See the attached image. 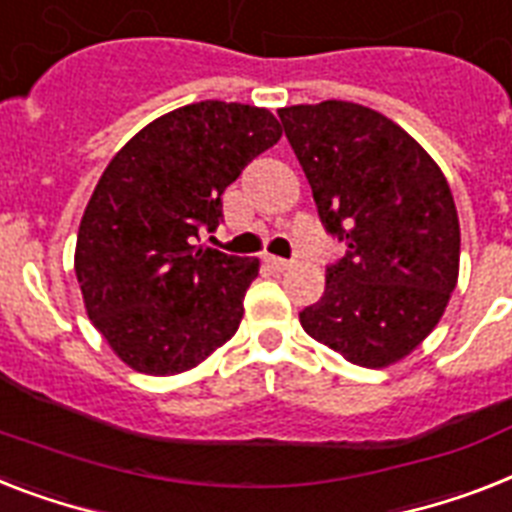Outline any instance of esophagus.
Masks as SVG:
<instances>
[{"label":"esophagus","mask_w":512,"mask_h":512,"mask_svg":"<svg viewBox=\"0 0 512 512\" xmlns=\"http://www.w3.org/2000/svg\"><path fill=\"white\" fill-rule=\"evenodd\" d=\"M263 260H265V265H268L270 270H278V273L292 265V263H289V260H284V257H273V255H265Z\"/></svg>","instance_id":"esophagus-1"}]
</instances>
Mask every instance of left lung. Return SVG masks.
Returning <instances> with one entry per match:
<instances>
[{"mask_svg": "<svg viewBox=\"0 0 512 512\" xmlns=\"http://www.w3.org/2000/svg\"><path fill=\"white\" fill-rule=\"evenodd\" d=\"M323 226L347 255L299 313L315 342L386 368L434 331L458 284L460 223L426 149L371 107L328 99L278 110Z\"/></svg>", "mask_w": 512, "mask_h": 512, "instance_id": "left-lung-1", "label": "left lung"}]
</instances>
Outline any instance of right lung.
Listing matches in <instances>:
<instances>
[{"label": "right lung", "mask_w": 512, "mask_h": 512, "mask_svg": "<svg viewBox=\"0 0 512 512\" xmlns=\"http://www.w3.org/2000/svg\"><path fill=\"white\" fill-rule=\"evenodd\" d=\"M278 139L265 107L207 99L152 120L105 168L76 276L91 323L134 371L184 373L236 334L260 260L197 242L223 220L226 186Z\"/></svg>", "instance_id": "obj_1"}]
</instances>
